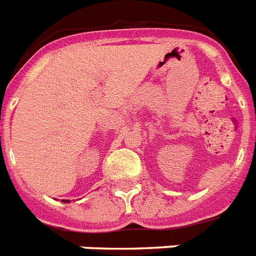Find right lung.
<instances>
[{"mask_svg":"<svg viewBox=\"0 0 256 256\" xmlns=\"http://www.w3.org/2000/svg\"><path fill=\"white\" fill-rule=\"evenodd\" d=\"M64 202H68V200H66V201H64Z\"/></svg>","mask_w":256,"mask_h":256,"instance_id":"right-lung-1","label":"right lung"}]
</instances>
